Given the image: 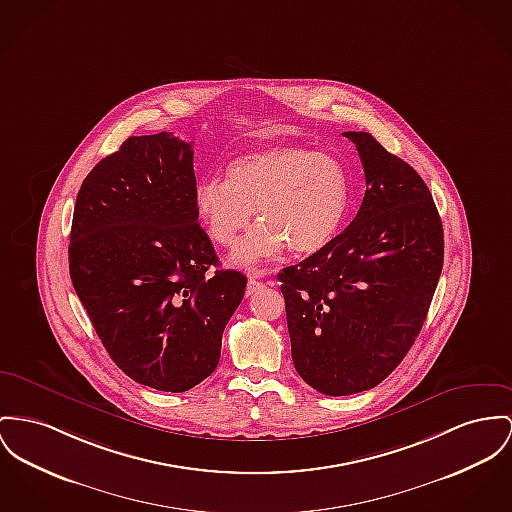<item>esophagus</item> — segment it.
Segmentation results:
<instances>
[{
	"label": "esophagus",
	"mask_w": 512,
	"mask_h": 512,
	"mask_svg": "<svg viewBox=\"0 0 512 512\" xmlns=\"http://www.w3.org/2000/svg\"><path fill=\"white\" fill-rule=\"evenodd\" d=\"M264 287L262 281H258L254 275L248 277V285H246V295H254L256 291H260Z\"/></svg>",
	"instance_id": "esophagus-1"
}]
</instances>
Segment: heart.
I'll use <instances>...</instances> for the list:
<instances>
[{
    "label": "heart",
    "mask_w": 512,
    "mask_h": 512,
    "mask_svg": "<svg viewBox=\"0 0 512 512\" xmlns=\"http://www.w3.org/2000/svg\"><path fill=\"white\" fill-rule=\"evenodd\" d=\"M194 207L219 246H233L254 211L260 225L231 256L235 266L254 268L287 246L295 254H314L336 239L349 207V176L328 153L275 145L235 159L227 178L200 180Z\"/></svg>",
    "instance_id": "heart-1"
}]
</instances>
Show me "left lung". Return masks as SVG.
<instances>
[{"instance_id": "left-lung-1", "label": "left lung", "mask_w": 512, "mask_h": 512, "mask_svg": "<svg viewBox=\"0 0 512 512\" xmlns=\"http://www.w3.org/2000/svg\"><path fill=\"white\" fill-rule=\"evenodd\" d=\"M367 190L326 248L279 273L297 373L326 396L375 388L421 332L444 260L443 223L423 178L367 132H345Z\"/></svg>"}]
</instances>
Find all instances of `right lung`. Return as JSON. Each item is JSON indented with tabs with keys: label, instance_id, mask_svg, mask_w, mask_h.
Listing matches in <instances>:
<instances>
[{
	"label": "right lung",
	"instance_id": "add662e5",
	"mask_svg": "<svg viewBox=\"0 0 512 512\" xmlns=\"http://www.w3.org/2000/svg\"><path fill=\"white\" fill-rule=\"evenodd\" d=\"M192 143L128 137L87 174L69 275L112 361L143 386L186 392L217 369L246 277L217 270L198 223Z\"/></svg>",
	"mask_w": 512,
	"mask_h": 512
}]
</instances>
